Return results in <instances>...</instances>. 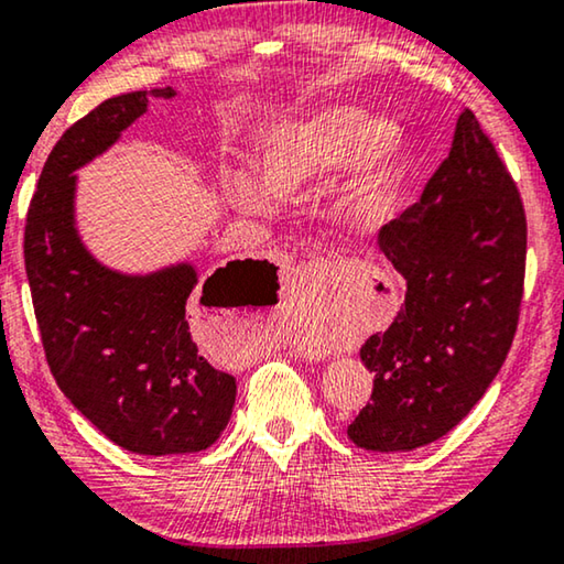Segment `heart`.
<instances>
[{
	"label": "heart",
	"mask_w": 564,
	"mask_h": 564,
	"mask_svg": "<svg viewBox=\"0 0 564 564\" xmlns=\"http://www.w3.org/2000/svg\"><path fill=\"white\" fill-rule=\"evenodd\" d=\"M408 137L400 123L369 119L362 108L332 106L268 129L253 147V172L232 174L235 207L263 213L271 199H299L349 170L341 215L351 228H375L400 205L408 176ZM344 334V332H341ZM334 339H308L324 347Z\"/></svg>",
	"instance_id": "heart-1"
}]
</instances>
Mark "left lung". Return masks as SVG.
<instances>
[{
  "mask_svg": "<svg viewBox=\"0 0 564 564\" xmlns=\"http://www.w3.org/2000/svg\"><path fill=\"white\" fill-rule=\"evenodd\" d=\"M380 248L408 283L405 304L359 351L375 388L347 435L365 451L405 453L443 438L484 398L522 304L524 207L468 108L448 159L380 230Z\"/></svg>",
  "mask_w": 564,
  "mask_h": 564,
  "instance_id": "8db88e82",
  "label": "left lung"
}]
</instances>
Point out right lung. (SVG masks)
Returning <instances> with one entry per match:
<instances>
[{"mask_svg":"<svg viewBox=\"0 0 564 564\" xmlns=\"http://www.w3.org/2000/svg\"><path fill=\"white\" fill-rule=\"evenodd\" d=\"M166 88L108 98L67 129L42 166L24 225V268L57 388L108 441L139 456L213 445L235 405V377L197 351L199 306H230L275 265L232 260L199 283L189 260L123 273L90 253L75 225L80 166L111 149Z\"/></svg>","mask_w":564,"mask_h":564,"instance_id":"add662e5","label":"right lung"}]
</instances>
